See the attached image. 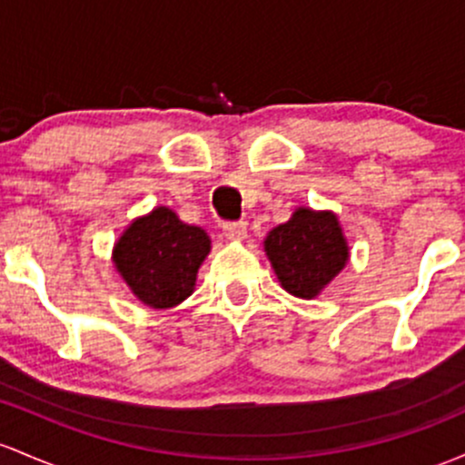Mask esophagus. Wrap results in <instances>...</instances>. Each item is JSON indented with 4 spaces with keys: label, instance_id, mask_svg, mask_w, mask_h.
Masks as SVG:
<instances>
[{
    "label": "esophagus",
    "instance_id": "obj_1",
    "mask_svg": "<svg viewBox=\"0 0 465 465\" xmlns=\"http://www.w3.org/2000/svg\"><path fill=\"white\" fill-rule=\"evenodd\" d=\"M223 233L227 241H242V238H247V223H224Z\"/></svg>",
    "mask_w": 465,
    "mask_h": 465
}]
</instances>
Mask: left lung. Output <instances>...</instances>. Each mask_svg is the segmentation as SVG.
I'll return each instance as SVG.
<instances>
[{
    "mask_svg": "<svg viewBox=\"0 0 465 465\" xmlns=\"http://www.w3.org/2000/svg\"><path fill=\"white\" fill-rule=\"evenodd\" d=\"M264 252L284 291L313 300L344 269L349 244L333 212L298 207L284 224L269 232Z\"/></svg>",
    "mask_w": 465,
    "mask_h": 465,
    "instance_id": "1",
    "label": "left lung"
}]
</instances>
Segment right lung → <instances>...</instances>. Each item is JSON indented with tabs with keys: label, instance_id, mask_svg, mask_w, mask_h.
I'll return each mask as SVG.
<instances>
[{
	"label": "right lung",
	"instance_id": "obj_1",
	"mask_svg": "<svg viewBox=\"0 0 465 465\" xmlns=\"http://www.w3.org/2000/svg\"><path fill=\"white\" fill-rule=\"evenodd\" d=\"M212 241L172 209L156 207L132 221L112 252V262L132 293L152 309H172L190 298Z\"/></svg>",
	"mask_w": 465,
	"mask_h": 465
}]
</instances>
